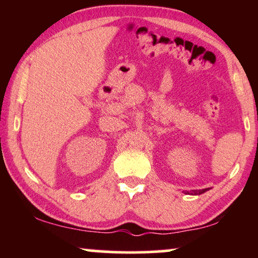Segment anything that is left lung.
<instances>
[{
  "mask_svg": "<svg viewBox=\"0 0 258 258\" xmlns=\"http://www.w3.org/2000/svg\"><path fill=\"white\" fill-rule=\"evenodd\" d=\"M210 188H205V189H201V190H193L191 193H189V191H185V194H194V195H199V194H203L205 193V191L209 190Z\"/></svg>",
  "mask_w": 258,
  "mask_h": 258,
  "instance_id": "1",
  "label": "left lung"
}]
</instances>
